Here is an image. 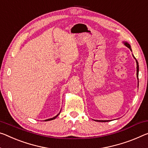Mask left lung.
Returning <instances> with one entry per match:
<instances>
[{
  "label": "left lung",
  "mask_w": 148,
  "mask_h": 148,
  "mask_svg": "<svg viewBox=\"0 0 148 148\" xmlns=\"http://www.w3.org/2000/svg\"><path fill=\"white\" fill-rule=\"evenodd\" d=\"M123 43L125 45V46H126L128 48L130 49V51H132V49H131L130 45L129 44V43H128V42H126V41H123ZM132 56H133L134 58V59L136 60V65H137V67H136V69H137V70H136V72H137L136 76H137V78H138V72H139V65H138V60H136V58L134 57V56L133 55V54H132ZM94 121H99V122H108V121H103V120H101H101H94Z\"/></svg>",
  "instance_id": "left-lung-1"
}]
</instances>
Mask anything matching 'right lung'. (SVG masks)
<instances>
[{
    "instance_id": "obj_1",
    "label": "right lung",
    "mask_w": 148,
    "mask_h": 148,
    "mask_svg": "<svg viewBox=\"0 0 148 148\" xmlns=\"http://www.w3.org/2000/svg\"><path fill=\"white\" fill-rule=\"evenodd\" d=\"M60 112L58 114H57V115H56L55 116H54V117H53V118H51V119H46V120H45V121H52V120H53V119H55L56 118H57V117L58 116V114H60Z\"/></svg>"
}]
</instances>
